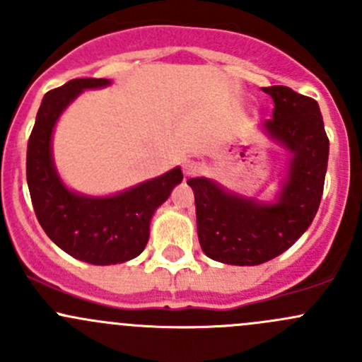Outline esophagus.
Here are the masks:
<instances>
[{"label": "esophagus", "instance_id": "1", "mask_svg": "<svg viewBox=\"0 0 362 362\" xmlns=\"http://www.w3.org/2000/svg\"><path fill=\"white\" fill-rule=\"evenodd\" d=\"M182 168H184L185 177H194V175L202 170V164L194 159H185L184 163H182Z\"/></svg>", "mask_w": 362, "mask_h": 362}]
</instances>
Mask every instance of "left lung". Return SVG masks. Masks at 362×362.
I'll use <instances>...</instances> for the list:
<instances>
[{"mask_svg": "<svg viewBox=\"0 0 362 362\" xmlns=\"http://www.w3.org/2000/svg\"><path fill=\"white\" fill-rule=\"evenodd\" d=\"M262 90L275 103L262 129L291 152L275 202L235 194L204 177L187 180L194 191L199 245L224 264L257 266L286 252L312 224L322 198L329 140L319 103L286 86Z\"/></svg>", "mask_w": 362, "mask_h": 362, "instance_id": "obj_1", "label": "left lung"}]
</instances>
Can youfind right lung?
I'll use <instances>...</instances> for the list:
<instances>
[{"label": "right lung", "instance_id": "add662e5", "mask_svg": "<svg viewBox=\"0 0 362 362\" xmlns=\"http://www.w3.org/2000/svg\"><path fill=\"white\" fill-rule=\"evenodd\" d=\"M110 86L107 78H75L43 96L28 141L25 175L33 208L43 231L71 257L98 266L134 259L148 242L151 218L184 175L180 168L105 198L69 191L52 159L59 115L82 90Z\"/></svg>", "mask_w": 362, "mask_h": 362}]
</instances>
